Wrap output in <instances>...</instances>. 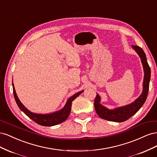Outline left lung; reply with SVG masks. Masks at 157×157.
Listing matches in <instances>:
<instances>
[{
    "label": "left lung",
    "instance_id": "1",
    "mask_svg": "<svg viewBox=\"0 0 157 157\" xmlns=\"http://www.w3.org/2000/svg\"><path fill=\"white\" fill-rule=\"evenodd\" d=\"M137 54L141 58L142 65L144 71V78L143 82V92L136 100L128 105L115 108L114 109H109L106 107L102 105L100 103L101 98L97 94L94 101V107L97 114L99 117L103 119L121 122H124L130 118L138 111L140 108L144 105L146 101L147 94L149 92V82L151 78V69L147 63L146 56L143 49L137 46H132Z\"/></svg>",
    "mask_w": 157,
    "mask_h": 157
}]
</instances>
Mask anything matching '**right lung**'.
I'll return each mask as SVG.
<instances>
[{"mask_svg":"<svg viewBox=\"0 0 157 157\" xmlns=\"http://www.w3.org/2000/svg\"><path fill=\"white\" fill-rule=\"evenodd\" d=\"M12 86L14 98H15V100L19 108H20L27 117H29L31 120L35 121L37 124L44 126H55L64 122L68 118L70 114L71 105H72V101L84 91V90H82V91H80L77 93H76L73 96L70 97L67 99L65 106L58 111L48 114H38L33 113L29 110H28V109L23 105L22 103L20 101V99H19L17 96L15 88H14V85L13 83Z\"/></svg>","mask_w":157,"mask_h":157,"instance_id":"add662e5","label":"right lung"}]
</instances>
